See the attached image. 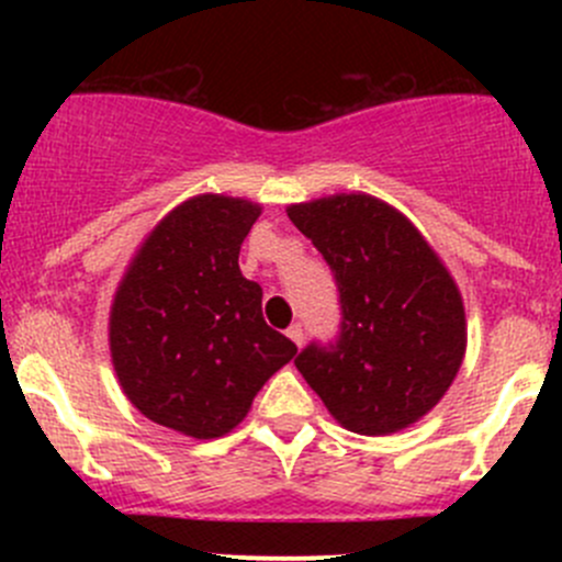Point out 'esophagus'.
Instances as JSON below:
<instances>
[{
    "label": "esophagus",
    "instance_id": "34e87169",
    "mask_svg": "<svg viewBox=\"0 0 562 562\" xmlns=\"http://www.w3.org/2000/svg\"><path fill=\"white\" fill-rule=\"evenodd\" d=\"M288 337H291L296 345H302L304 342V328L299 326V323H293V326L288 328Z\"/></svg>",
    "mask_w": 562,
    "mask_h": 562
}]
</instances>
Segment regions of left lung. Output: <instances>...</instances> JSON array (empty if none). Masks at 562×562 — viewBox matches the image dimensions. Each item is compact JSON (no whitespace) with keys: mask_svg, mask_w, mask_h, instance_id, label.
I'll return each mask as SVG.
<instances>
[{"mask_svg":"<svg viewBox=\"0 0 562 562\" xmlns=\"http://www.w3.org/2000/svg\"><path fill=\"white\" fill-rule=\"evenodd\" d=\"M334 271L339 334L310 342L296 370L345 429L391 435L427 416L462 367L457 282L416 225L364 192L288 206Z\"/></svg>","mask_w":562,"mask_h":562,"instance_id":"8db88e82","label":"left lung"}]
</instances>
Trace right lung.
Wrapping results in <instances>:
<instances>
[{"label": "right lung", "instance_id": "right-lung-1", "mask_svg": "<svg viewBox=\"0 0 562 562\" xmlns=\"http://www.w3.org/2000/svg\"><path fill=\"white\" fill-rule=\"evenodd\" d=\"M260 206L198 195L176 206L135 252L111 304V359L127 400L187 438H223L255 394L296 356L260 313L239 249Z\"/></svg>", "mask_w": 562, "mask_h": 562}]
</instances>
